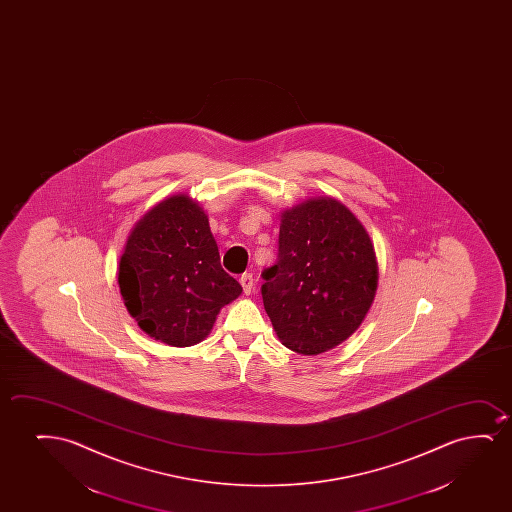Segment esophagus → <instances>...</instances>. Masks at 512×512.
Instances as JSON below:
<instances>
[{
    "instance_id": "34e87169",
    "label": "esophagus",
    "mask_w": 512,
    "mask_h": 512,
    "mask_svg": "<svg viewBox=\"0 0 512 512\" xmlns=\"http://www.w3.org/2000/svg\"><path fill=\"white\" fill-rule=\"evenodd\" d=\"M239 283H241V287H243V292L246 295L252 294L253 290V276L250 273L241 274V278H239Z\"/></svg>"
}]
</instances>
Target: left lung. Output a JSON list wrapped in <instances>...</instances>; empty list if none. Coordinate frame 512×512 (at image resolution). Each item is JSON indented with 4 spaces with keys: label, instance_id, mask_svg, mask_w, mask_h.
I'll list each match as a JSON object with an SVG mask.
<instances>
[{
    "label": "left lung",
    "instance_id": "8db88e82",
    "mask_svg": "<svg viewBox=\"0 0 512 512\" xmlns=\"http://www.w3.org/2000/svg\"><path fill=\"white\" fill-rule=\"evenodd\" d=\"M262 276L264 308L283 346L320 355L362 325L379 267L355 213L334 197H311L281 211L278 262Z\"/></svg>",
    "mask_w": 512,
    "mask_h": 512
}]
</instances>
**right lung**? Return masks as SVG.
<instances>
[{
  "label": "right lung",
  "instance_id": "1",
  "mask_svg": "<svg viewBox=\"0 0 512 512\" xmlns=\"http://www.w3.org/2000/svg\"><path fill=\"white\" fill-rule=\"evenodd\" d=\"M117 281L138 327L175 348L206 339L220 309L243 292L220 266L208 215L189 194L162 199L133 225Z\"/></svg>",
  "mask_w": 512,
  "mask_h": 512
}]
</instances>
